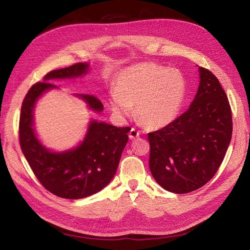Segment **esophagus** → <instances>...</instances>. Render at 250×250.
<instances>
[{"label":"esophagus","mask_w":250,"mask_h":250,"mask_svg":"<svg viewBox=\"0 0 250 250\" xmlns=\"http://www.w3.org/2000/svg\"><path fill=\"white\" fill-rule=\"evenodd\" d=\"M139 137H140V132L137 129H134V128H131V130L129 132V139L130 140H135Z\"/></svg>","instance_id":"34e87169"}]
</instances>
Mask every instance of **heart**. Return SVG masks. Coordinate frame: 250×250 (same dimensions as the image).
<instances>
[{
  "label": "heart",
  "instance_id": "heart-1",
  "mask_svg": "<svg viewBox=\"0 0 250 250\" xmlns=\"http://www.w3.org/2000/svg\"><path fill=\"white\" fill-rule=\"evenodd\" d=\"M186 79L175 67L153 62L133 64L121 71L113 83L108 106L118 119L130 115L151 128L167 126L177 117L186 96Z\"/></svg>",
  "mask_w": 250,
  "mask_h": 250
}]
</instances>
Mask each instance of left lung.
I'll return each instance as SVG.
<instances>
[{"mask_svg": "<svg viewBox=\"0 0 250 250\" xmlns=\"http://www.w3.org/2000/svg\"><path fill=\"white\" fill-rule=\"evenodd\" d=\"M199 86L188 109L148 133L149 168L165 190L186 194L209 181L223 161L232 133L229 102L213 73L199 66Z\"/></svg>", "mask_w": 250, "mask_h": 250, "instance_id": "1", "label": "left lung"}]
</instances>
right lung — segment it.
Masks as SVG:
<instances>
[{
    "instance_id": "1",
    "label": "right lung",
    "mask_w": 250,
    "mask_h": 250,
    "mask_svg": "<svg viewBox=\"0 0 250 250\" xmlns=\"http://www.w3.org/2000/svg\"><path fill=\"white\" fill-rule=\"evenodd\" d=\"M89 63L80 62L55 70L29 89L22 101L20 119V144L22 153L41 184L58 197L81 199L101 191L115 176L121 155L128 142L130 127H116L90 120L83 140L76 147L64 151L47 148L34 128V108L48 90L58 88L52 80L75 79L84 76ZM87 107L96 112L103 104L92 95L76 94Z\"/></svg>"
}]
</instances>
